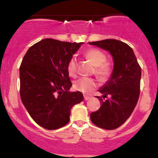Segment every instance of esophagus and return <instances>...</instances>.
Here are the masks:
<instances>
[{"instance_id": "34e87169", "label": "esophagus", "mask_w": 158, "mask_h": 158, "mask_svg": "<svg viewBox=\"0 0 158 158\" xmlns=\"http://www.w3.org/2000/svg\"><path fill=\"white\" fill-rule=\"evenodd\" d=\"M90 99V97H88V96H84V99L85 100H88V99Z\"/></svg>"}]
</instances>
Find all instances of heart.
Instances as JSON below:
<instances>
[{"mask_svg": "<svg viewBox=\"0 0 158 158\" xmlns=\"http://www.w3.org/2000/svg\"><path fill=\"white\" fill-rule=\"evenodd\" d=\"M85 57L94 65V73L101 81H106L111 74V66L106 61V54L99 49H90L84 53ZM68 73L75 77L77 74V61L75 57L70 58L67 65ZM97 82L92 78L83 77L74 83V88L85 94H90L97 88Z\"/></svg>", "mask_w": 158, "mask_h": 158, "instance_id": "1", "label": "heart"}]
</instances>
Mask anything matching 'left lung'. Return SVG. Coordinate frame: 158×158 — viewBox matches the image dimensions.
I'll use <instances>...</instances> for the list:
<instances>
[{
  "mask_svg": "<svg viewBox=\"0 0 158 158\" xmlns=\"http://www.w3.org/2000/svg\"><path fill=\"white\" fill-rule=\"evenodd\" d=\"M89 44L109 51L114 62L110 79L99 90L103 94L97 97L100 108L90 114V119L99 128L116 129L131 116L138 101L141 68L131 47L123 41L106 39Z\"/></svg>",
  "mask_w": 158,
  "mask_h": 158,
  "instance_id": "obj_1",
  "label": "left lung"
}]
</instances>
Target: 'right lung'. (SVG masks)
<instances>
[{
	"instance_id": "obj_1",
	"label": "right lung",
	"mask_w": 158,
	"mask_h": 158,
	"mask_svg": "<svg viewBox=\"0 0 158 158\" xmlns=\"http://www.w3.org/2000/svg\"><path fill=\"white\" fill-rule=\"evenodd\" d=\"M83 43L45 39L29 48L20 66V96L33 120L48 130L68 124L70 110L83 100L79 91L70 92L67 70L70 58Z\"/></svg>"
}]
</instances>
